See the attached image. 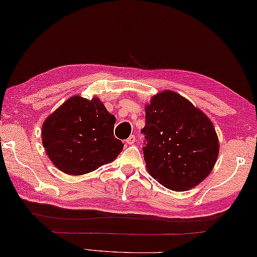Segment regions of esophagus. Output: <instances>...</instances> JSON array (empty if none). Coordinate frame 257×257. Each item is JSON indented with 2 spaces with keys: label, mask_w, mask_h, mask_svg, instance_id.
Wrapping results in <instances>:
<instances>
[{
  "label": "esophagus",
  "mask_w": 257,
  "mask_h": 257,
  "mask_svg": "<svg viewBox=\"0 0 257 257\" xmlns=\"http://www.w3.org/2000/svg\"><path fill=\"white\" fill-rule=\"evenodd\" d=\"M135 141H136V137H135V135H132L130 136V137L125 140V143H127L128 145H134L135 144Z\"/></svg>",
  "instance_id": "esophagus-1"
}]
</instances>
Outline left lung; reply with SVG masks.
Returning <instances> with one entry per match:
<instances>
[{
	"mask_svg": "<svg viewBox=\"0 0 257 257\" xmlns=\"http://www.w3.org/2000/svg\"><path fill=\"white\" fill-rule=\"evenodd\" d=\"M143 148L150 176L167 189L187 191L209 176L219 139L209 117L187 98L165 90L146 105Z\"/></svg>",
	"mask_w": 257,
	"mask_h": 257,
	"instance_id": "8db88e82",
	"label": "left lung"
}]
</instances>
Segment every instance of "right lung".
Here are the masks:
<instances>
[{"label": "right lung", "mask_w": 257, "mask_h": 257, "mask_svg": "<svg viewBox=\"0 0 257 257\" xmlns=\"http://www.w3.org/2000/svg\"><path fill=\"white\" fill-rule=\"evenodd\" d=\"M116 118L103 103L80 96L70 97L46 118L42 143L58 170L81 176L113 161L123 145L114 138Z\"/></svg>", "instance_id": "right-lung-1"}]
</instances>
